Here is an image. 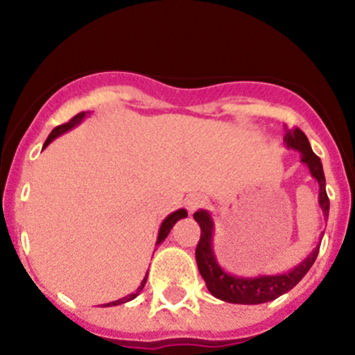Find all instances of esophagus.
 <instances>
[{
  "mask_svg": "<svg viewBox=\"0 0 355 355\" xmlns=\"http://www.w3.org/2000/svg\"><path fill=\"white\" fill-rule=\"evenodd\" d=\"M204 204V198L200 194H189L185 198V207L189 209V213H194L198 207H200Z\"/></svg>",
  "mask_w": 355,
  "mask_h": 355,
  "instance_id": "esophagus-1",
  "label": "esophagus"
}]
</instances>
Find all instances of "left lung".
Here are the masks:
<instances>
[{
	"label": "left lung",
	"instance_id": "8db88e82",
	"mask_svg": "<svg viewBox=\"0 0 355 355\" xmlns=\"http://www.w3.org/2000/svg\"><path fill=\"white\" fill-rule=\"evenodd\" d=\"M285 146L287 149L300 153V163H304L309 170L311 177L320 185V204L323 216L328 218L330 213V199L327 196V180H324V171L321 159L313 153L309 141L306 134L300 128H287L285 127ZM194 220L198 221L200 227V239L198 249H196V261L200 277L206 282V287L211 292V295L216 299L225 300L232 304H264L275 300L277 297L284 295L288 290H292L306 277L307 271L316 261L320 245L309 252V256L304 257L297 266L285 273L277 275H257V277H241V275L228 273L221 264L218 263L216 254L213 247V235H214V221L209 211L199 209L194 213Z\"/></svg>",
	"mask_w": 355,
	"mask_h": 355
}]
</instances>
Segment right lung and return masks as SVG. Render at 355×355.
Listing matches in <instances>:
<instances>
[{"instance_id": "1", "label": "right lung", "mask_w": 355, "mask_h": 355, "mask_svg": "<svg viewBox=\"0 0 355 355\" xmlns=\"http://www.w3.org/2000/svg\"><path fill=\"white\" fill-rule=\"evenodd\" d=\"M85 116H89V111H82V113L75 114V116L71 118V120L68 121V123H65V125H60V127H56L55 130H53L51 134L48 135V139H46V142H44V148H48V146L51 144V142L55 141L56 137H60V135H63V134H65V132L71 130V128H75V127H77V125H80V123H82V120H84ZM182 218H187V211H185V209H177V211H173V213H171V214H168V216L164 218V220H163V223H161V227H159V232H157L156 245H159L161 242H163L164 239L168 237V234H170V230H171V228H173V225L177 223L178 220H182ZM146 282H148V273H146L144 280L141 282V285H139L137 290H135L134 293H130V295L123 297V299L113 300V302H108V304H103V307L120 306V304H125V302H128V300L135 299V297H137L139 293L142 292V288H144Z\"/></svg>"}]
</instances>
